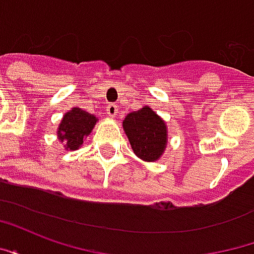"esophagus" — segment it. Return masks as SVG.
<instances>
[{
	"instance_id": "1",
	"label": "esophagus",
	"mask_w": 254,
	"mask_h": 254,
	"mask_svg": "<svg viewBox=\"0 0 254 254\" xmlns=\"http://www.w3.org/2000/svg\"><path fill=\"white\" fill-rule=\"evenodd\" d=\"M106 111L110 117H116L118 114V106L116 103H109L107 107H106Z\"/></svg>"
}]
</instances>
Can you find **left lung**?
Wrapping results in <instances>:
<instances>
[{"label":"left lung","mask_w":254,"mask_h":254,"mask_svg":"<svg viewBox=\"0 0 254 254\" xmlns=\"http://www.w3.org/2000/svg\"><path fill=\"white\" fill-rule=\"evenodd\" d=\"M124 130L134 154L147 162L159 159L167 144V129L163 120L149 107L127 114L124 120Z\"/></svg>","instance_id":"obj_1"}]
</instances>
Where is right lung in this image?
<instances>
[{"instance_id":"1","label":"right lung","mask_w":254,"mask_h":254,"mask_svg":"<svg viewBox=\"0 0 254 254\" xmlns=\"http://www.w3.org/2000/svg\"><path fill=\"white\" fill-rule=\"evenodd\" d=\"M96 124V117L87 111L74 107L64 116L58 127V137L66 149H77L85 136H88Z\"/></svg>"}]
</instances>
